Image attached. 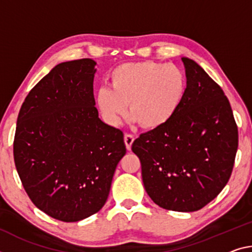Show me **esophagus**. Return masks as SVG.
<instances>
[{"label": "esophagus", "instance_id": "1", "mask_svg": "<svg viewBox=\"0 0 252 252\" xmlns=\"http://www.w3.org/2000/svg\"><path fill=\"white\" fill-rule=\"evenodd\" d=\"M133 141H134V137H133L132 134L126 133L125 135V142H126V149L127 150H131V146H132Z\"/></svg>", "mask_w": 252, "mask_h": 252}]
</instances>
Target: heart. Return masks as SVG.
<instances>
[{
  "label": "heart",
  "instance_id": "heart-1",
  "mask_svg": "<svg viewBox=\"0 0 252 252\" xmlns=\"http://www.w3.org/2000/svg\"><path fill=\"white\" fill-rule=\"evenodd\" d=\"M109 86H101L95 104L111 125L117 126L127 112L131 120L148 130L165 126L176 115L187 93V77L176 65L153 61L126 63L109 76Z\"/></svg>",
  "mask_w": 252,
  "mask_h": 252
}]
</instances>
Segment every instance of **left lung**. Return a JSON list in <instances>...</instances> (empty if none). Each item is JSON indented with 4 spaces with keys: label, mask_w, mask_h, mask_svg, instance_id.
I'll use <instances>...</instances> for the list:
<instances>
[{
    "label": "left lung",
    "mask_w": 252,
    "mask_h": 252,
    "mask_svg": "<svg viewBox=\"0 0 252 252\" xmlns=\"http://www.w3.org/2000/svg\"><path fill=\"white\" fill-rule=\"evenodd\" d=\"M187 93L165 126L140 134L132 151L141 162L150 198L177 212L201 210L218 196L232 173L238 127L224 92L205 70L183 57Z\"/></svg>",
    "instance_id": "obj_1"
}]
</instances>
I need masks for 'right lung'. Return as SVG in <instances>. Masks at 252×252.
<instances>
[{"mask_svg":"<svg viewBox=\"0 0 252 252\" xmlns=\"http://www.w3.org/2000/svg\"><path fill=\"white\" fill-rule=\"evenodd\" d=\"M95 66L89 58L58 63L18 115L13 155L22 185L39 210L63 222L102 209L126 153L122 131L98 118Z\"/></svg>","mask_w":252,"mask_h":252,"instance_id":"obj_1","label":"right lung"}]
</instances>
